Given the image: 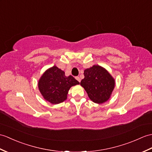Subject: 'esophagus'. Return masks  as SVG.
Listing matches in <instances>:
<instances>
[{
    "label": "esophagus",
    "mask_w": 152,
    "mask_h": 152,
    "mask_svg": "<svg viewBox=\"0 0 152 152\" xmlns=\"http://www.w3.org/2000/svg\"><path fill=\"white\" fill-rule=\"evenodd\" d=\"M76 79L77 81H78L79 82H81V79L80 78V77H79V76H76Z\"/></svg>",
    "instance_id": "obj_1"
}]
</instances>
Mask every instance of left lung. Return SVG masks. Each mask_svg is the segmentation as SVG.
<instances>
[{"instance_id":"left-lung-1","label":"left lung","mask_w":152,"mask_h":152,"mask_svg":"<svg viewBox=\"0 0 152 152\" xmlns=\"http://www.w3.org/2000/svg\"><path fill=\"white\" fill-rule=\"evenodd\" d=\"M84 78L80 85L86 91L88 96L96 104L107 101L114 89L115 82L107 70L100 65H93L84 70Z\"/></svg>"}]
</instances>
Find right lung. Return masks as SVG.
Wrapping results in <instances>:
<instances>
[{"label":"right lung","mask_w":152,"mask_h":152,"mask_svg":"<svg viewBox=\"0 0 152 152\" xmlns=\"http://www.w3.org/2000/svg\"><path fill=\"white\" fill-rule=\"evenodd\" d=\"M78 84L80 82L73 76H66L64 71L53 66L41 76L38 87L45 100L52 104H58L66 99L70 87Z\"/></svg>","instance_id":"right-lung-1"}]
</instances>
